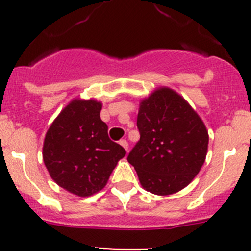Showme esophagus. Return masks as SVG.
Wrapping results in <instances>:
<instances>
[{"instance_id": "34e87169", "label": "esophagus", "mask_w": 251, "mask_h": 251, "mask_svg": "<svg viewBox=\"0 0 251 251\" xmlns=\"http://www.w3.org/2000/svg\"><path fill=\"white\" fill-rule=\"evenodd\" d=\"M120 144L124 147V148L126 149V151H128V142L127 141H126V140H121L120 141Z\"/></svg>"}]
</instances>
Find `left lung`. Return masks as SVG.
Returning a JSON list of instances; mask_svg holds the SVG:
<instances>
[{
    "mask_svg": "<svg viewBox=\"0 0 251 251\" xmlns=\"http://www.w3.org/2000/svg\"><path fill=\"white\" fill-rule=\"evenodd\" d=\"M140 141L127 155L146 191L176 193L203 166L209 136L198 114L170 88L142 100L137 115Z\"/></svg>",
    "mask_w": 251,
    "mask_h": 251,
    "instance_id": "left-lung-1",
    "label": "left lung"
}]
</instances>
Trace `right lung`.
Instances as JSON below:
<instances>
[{"mask_svg": "<svg viewBox=\"0 0 251 251\" xmlns=\"http://www.w3.org/2000/svg\"><path fill=\"white\" fill-rule=\"evenodd\" d=\"M102 104L73 100L48 128L44 161L50 177L62 188L80 197L97 193L126 151L108 136L100 120Z\"/></svg>", "mask_w": 251, "mask_h": 251, "instance_id": "1", "label": "right lung"}]
</instances>
